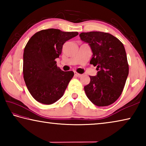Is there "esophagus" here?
Instances as JSON below:
<instances>
[{
  "label": "esophagus",
  "mask_w": 146,
  "mask_h": 146,
  "mask_svg": "<svg viewBox=\"0 0 146 146\" xmlns=\"http://www.w3.org/2000/svg\"><path fill=\"white\" fill-rule=\"evenodd\" d=\"M75 76H76V77H80V76H82V75H81V74L76 73V72H75Z\"/></svg>",
  "instance_id": "34e87169"
}]
</instances>
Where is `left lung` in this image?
Returning <instances> with one entry per match:
<instances>
[{"label":"left lung","instance_id":"left-lung-1","mask_svg":"<svg viewBox=\"0 0 146 146\" xmlns=\"http://www.w3.org/2000/svg\"><path fill=\"white\" fill-rule=\"evenodd\" d=\"M80 39L93 52L90 64L97 66L96 76L84 86L88 98L97 106L112 104L120 96L129 74V65L123 44L112 35L100 31L81 33Z\"/></svg>","mask_w":146,"mask_h":146}]
</instances>
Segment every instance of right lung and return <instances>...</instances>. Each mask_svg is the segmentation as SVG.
Masks as SVG:
<instances>
[{
  "instance_id": "obj_1",
  "label": "right lung",
  "mask_w": 146,
  "mask_h": 146,
  "mask_svg": "<svg viewBox=\"0 0 146 146\" xmlns=\"http://www.w3.org/2000/svg\"><path fill=\"white\" fill-rule=\"evenodd\" d=\"M78 35L51 28L38 31L28 40L23 55L24 79L38 102L49 105L63 96L74 73L62 71L55 60L61 54L63 44Z\"/></svg>"
}]
</instances>
